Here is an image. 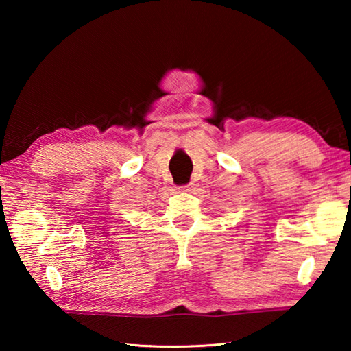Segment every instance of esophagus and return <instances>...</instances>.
<instances>
[{
    "instance_id": "1",
    "label": "esophagus",
    "mask_w": 351,
    "mask_h": 351,
    "mask_svg": "<svg viewBox=\"0 0 351 351\" xmlns=\"http://www.w3.org/2000/svg\"><path fill=\"white\" fill-rule=\"evenodd\" d=\"M180 190H182V192H193V190H195V184H192V182L186 184V186H181Z\"/></svg>"
}]
</instances>
